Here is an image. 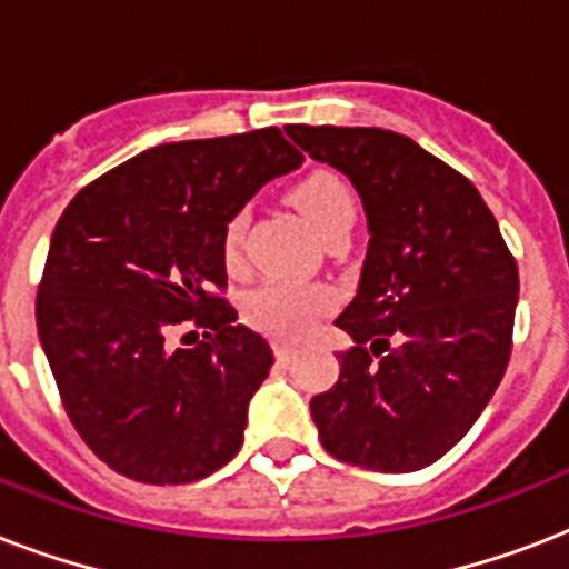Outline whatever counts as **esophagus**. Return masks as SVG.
<instances>
[{"instance_id":"esophagus-1","label":"esophagus","mask_w":569,"mask_h":569,"mask_svg":"<svg viewBox=\"0 0 569 569\" xmlns=\"http://www.w3.org/2000/svg\"><path fill=\"white\" fill-rule=\"evenodd\" d=\"M295 355V346L283 342V339H274V357L277 360H292Z\"/></svg>"}]
</instances>
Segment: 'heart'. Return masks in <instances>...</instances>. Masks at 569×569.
Returning a JSON list of instances; mask_svg holds the SVG:
<instances>
[{"instance_id":"1","label":"heart","mask_w":569,"mask_h":569,"mask_svg":"<svg viewBox=\"0 0 569 569\" xmlns=\"http://www.w3.org/2000/svg\"><path fill=\"white\" fill-rule=\"evenodd\" d=\"M289 203L298 209L303 221L328 241L339 232L351 230L357 218L355 191L348 189V182L330 168H312L303 177L292 182V189L286 191ZM244 230H248V212L230 214V221L223 223L221 232V257L223 266L236 271L241 266V248H244ZM333 295L325 286H298L283 283V280H268L257 286L244 298V319L250 328L271 333L280 339H301L310 333L319 316L330 310Z\"/></svg>"}]
</instances>
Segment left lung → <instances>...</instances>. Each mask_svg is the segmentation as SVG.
Masks as SVG:
<instances>
[{"label":"left lung","instance_id":"obj_1","mask_svg":"<svg viewBox=\"0 0 569 569\" xmlns=\"http://www.w3.org/2000/svg\"><path fill=\"white\" fill-rule=\"evenodd\" d=\"M286 136L355 182L372 232L357 298L337 319L355 348L310 401L321 446L378 472L431 467L508 369L517 259L476 186L407 136L307 123Z\"/></svg>","mask_w":569,"mask_h":569}]
</instances>
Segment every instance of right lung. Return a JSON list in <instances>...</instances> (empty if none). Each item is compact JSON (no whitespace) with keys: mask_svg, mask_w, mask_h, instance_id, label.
Returning <instances> with one entry per match:
<instances>
[{"mask_svg":"<svg viewBox=\"0 0 569 569\" xmlns=\"http://www.w3.org/2000/svg\"><path fill=\"white\" fill-rule=\"evenodd\" d=\"M303 156L277 127L150 147L88 182L58 218L38 333L88 449L141 485H191L236 458L274 363L236 325L223 223ZM204 339L168 352L173 327Z\"/></svg>","mask_w":569,"mask_h":569,"instance_id":"add662e5","label":"right lung"}]
</instances>
